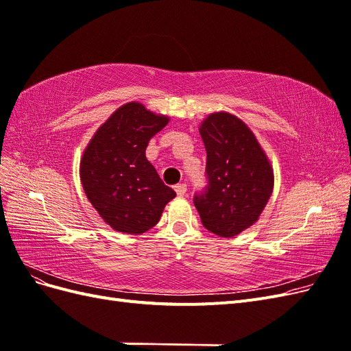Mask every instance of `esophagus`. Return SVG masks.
<instances>
[{"instance_id":"34e87169","label":"esophagus","mask_w":351,"mask_h":351,"mask_svg":"<svg viewBox=\"0 0 351 351\" xmlns=\"http://www.w3.org/2000/svg\"><path fill=\"white\" fill-rule=\"evenodd\" d=\"M174 190H176L178 196H184L186 192H187V186L184 183H178V184L174 186Z\"/></svg>"}]
</instances>
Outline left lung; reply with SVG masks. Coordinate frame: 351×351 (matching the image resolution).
Listing matches in <instances>:
<instances>
[{
	"label": "left lung",
	"instance_id": "obj_1",
	"mask_svg": "<svg viewBox=\"0 0 351 351\" xmlns=\"http://www.w3.org/2000/svg\"><path fill=\"white\" fill-rule=\"evenodd\" d=\"M209 184L195 196L202 224L231 239L250 228L274 190V169L256 136L237 115L212 112L199 125Z\"/></svg>",
	"mask_w": 351,
	"mask_h": 351
}]
</instances>
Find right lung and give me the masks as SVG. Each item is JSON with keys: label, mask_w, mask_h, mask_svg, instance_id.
<instances>
[{"label": "right lung", "mask_w": 351, "mask_h": 351, "mask_svg": "<svg viewBox=\"0 0 351 351\" xmlns=\"http://www.w3.org/2000/svg\"><path fill=\"white\" fill-rule=\"evenodd\" d=\"M169 117L141 102L117 108L95 132L80 159V182L104 222L120 232L139 236L158 224L176 192L164 184L145 155L151 137Z\"/></svg>", "instance_id": "1"}]
</instances>
